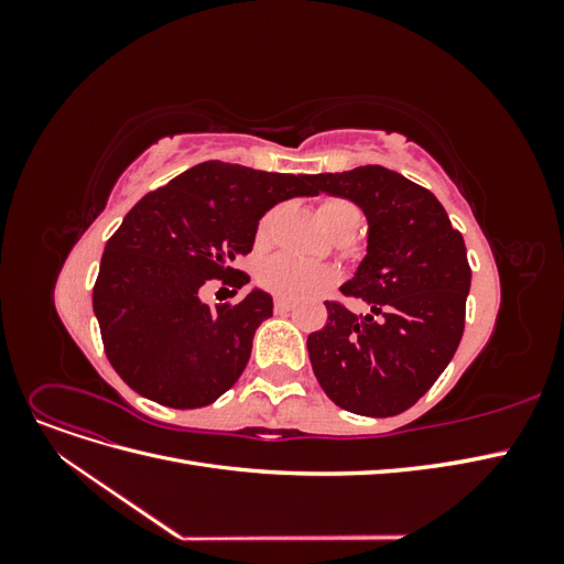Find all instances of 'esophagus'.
Instances as JSON below:
<instances>
[{"mask_svg":"<svg viewBox=\"0 0 564 564\" xmlns=\"http://www.w3.org/2000/svg\"><path fill=\"white\" fill-rule=\"evenodd\" d=\"M292 308H294V303L289 299H284V296L275 299V313H289Z\"/></svg>","mask_w":564,"mask_h":564,"instance_id":"esophagus-1","label":"esophagus"}]
</instances>
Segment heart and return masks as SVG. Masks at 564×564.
I'll return each instance as SVG.
<instances>
[{
    "label": "heart",
    "instance_id": "1",
    "mask_svg": "<svg viewBox=\"0 0 564 564\" xmlns=\"http://www.w3.org/2000/svg\"><path fill=\"white\" fill-rule=\"evenodd\" d=\"M348 214H357V212L346 199H324L319 204V220L327 230ZM270 226H272V214H265L259 224L256 240L265 242L270 235ZM336 278H338L336 270L327 265L301 261L296 256H275V259H270L261 270V282L268 289L292 299L315 296L324 292V289H329L336 282Z\"/></svg>",
    "mask_w": 564,
    "mask_h": 564
}]
</instances>
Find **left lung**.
<instances>
[{"label":"left lung","mask_w":564,"mask_h":564,"mask_svg":"<svg viewBox=\"0 0 564 564\" xmlns=\"http://www.w3.org/2000/svg\"><path fill=\"white\" fill-rule=\"evenodd\" d=\"M313 193L355 202L367 216V256L340 292L367 315L327 301L308 336L327 398L362 416H395L425 395L464 336L470 265L464 237L425 187L379 164L311 176Z\"/></svg>","instance_id":"8db88e82"}]
</instances>
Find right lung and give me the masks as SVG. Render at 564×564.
I'll use <instances>...</instances> for the list:
<instances>
[{"label":"right lung","instance_id":"add662e5","mask_svg":"<svg viewBox=\"0 0 564 564\" xmlns=\"http://www.w3.org/2000/svg\"><path fill=\"white\" fill-rule=\"evenodd\" d=\"M305 174L202 162L148 193L110 237L94 313L110 365L139 395L174 409L212 404L245 371L272 299L251 289L216 308L199 299L209 280L245 286L237 256L251 251L259 220L278 202L315 195Z\"/></svg>","mask_w":564,"mask_h":564}]
</instances>
